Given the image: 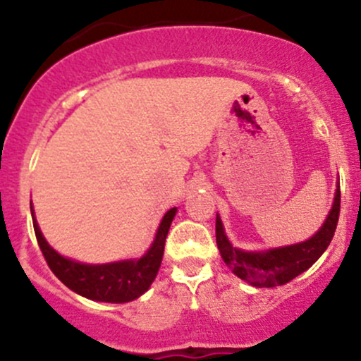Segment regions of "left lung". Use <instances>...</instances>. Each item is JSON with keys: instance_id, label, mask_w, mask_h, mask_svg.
Here are the masks:
<instances>
[{"instance_id": "left-lung-1", "label": "left lung", "mask_w": 361, "mask_h": 361, "mask_svg": "<svg viewBox=\"0 0 361 361\" xmlns=\"http://www.w3.org/2000/svg\"><path fill=\"white\" fill-rule=\"evenodd\" d=\"M341 213V188L337 185L332 209L319 231L307 241L264 251H245L231 245L221 218L216 214V245L227 267L243 281L257 288H272L292 281L307 271L329 248Z\"/></svg>"}]
</instances>
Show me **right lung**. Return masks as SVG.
Segmentation results:
<instances>
[{"label":"right lung","instance_id":"1","mask_svg":"<svg viewBox=\"0 0 361 361\" xmlns=\"http://www.w3.org/2000/svg\"><path fill=\"white\" fill-rule=\"evenodd\" d=\"M32 225L35 234L38 239L39 250L49 264L50 271L75 293L97 302H111V304H123L134 298L141 297L157 276L160 262H162L164 245H166L167 232H169L171 221L176 214V207H171L164 214L160 221L157 234L150 250L141 258L133 260L111 262V264H82V262L71 260L57 253L43 238L38 227L35 213H32Z\"/></svg>","mask_w":361,"mask_h":361}]
</instances>
